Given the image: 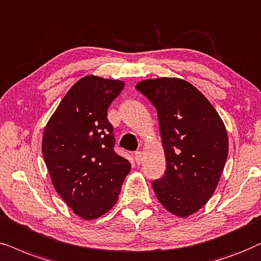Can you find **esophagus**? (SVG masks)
<instances>
[{
	"label": "esophagus",
	"instance_id": "obj_1",
	"mask_svg": "<svg viewBox=\"0 0 261 261\" xmlns=\"http://www.w3.org/2000/svg\"><path fill=\"white\" fill-rule=\"evenodd\" d=\"M135 160L137 161V164H140L141 161H142V151H136V153H135Z\"/></svg>",
	"mask_w": 261,
	"mask_h": 261
}]
</instances>
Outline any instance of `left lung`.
I'll return each instance as SVG.
<instances>
[{"label":"left lung","instance_id":"8db88e82","mask_svg":"<svg viewBox=\"0 0 261 261\" xmlns=\"http://www.w3.org/2000/svg\"><path fill=\"white\" fill-rule=\"evenodd\" d=\"M158 111L167 169L151 183L170 213L187 218L208 202L218 186L229 138L212 103L184 79L161 77L136 84Z\"/></svg>","mask_w":261,"mask_h":261}]
</instances>
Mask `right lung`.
Masks as SVG:
<instances>
[{"mask_svg": "<svg viewBox=\"0 0 261 261\" xmlns=\"http://www.w3.org/2000/svg\"><path fill=\"white\" fill-rule=\"evenodd\" d=\"M125 87L119 79L85 75L44 127L43 159L53 187L74 214L92 220L117 203L131 165L114 153L107 110Z\"/></svg>", "mask_w": 261, "mask_h": 261, "instance_id": "add662e5", "label": "right lung"}]
</instances>
